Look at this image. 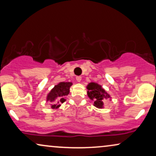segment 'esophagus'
<instances>
[{"instance_id":"1","label":"esophagus","mask_w":156,"mask_h":156,"mask_svg":"<svg viewBox=\"0 0 156 156\" xmlns=\"http://www.w3.org/2000/svg\"><path fill=\"white\" fill-rule=\"evenodd\" d=\"M76 81H77V82H80L81 81H82V76H76Z\"/></svg>"}]
</instances>
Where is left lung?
<instances>
[{"label":"left lung","mask_w":156,"mask_h":156,"mask_svg":"<svg viewBox=\"0 0 156 156\" xmlns=\"http://www.w3.org/2000/svg\"><path fill=\"white\" fill-rule=\"evenodd\" d=\"M87 96L91 101H94V106L97 108H103L104 100L111 99V96L102 88L101 85L95 82L89 83L87 86Z\"/></svg>","instance_id":"obj_1"}]
</instances>
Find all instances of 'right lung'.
I'll list each match as a JSON object with an SVG mask.
<instances>
[{
	"label": "right lung",
	"mask_w": 156,
	"mask_h": 156,
	"mask_svg": "<svg viewBox=\"0 0 156 156\" xmlns=\"http://www.w3.org/2000/svg\"><path fill=\"white\" fill-rule=\"evenodd\" d=\"M72 82H61L53 87L47 96V101H50L51 108L57 109L61 106V104L66 101L65 97L69 94L70 87Z\"/></svg>",
	"instance_id": "1"
}]
</instances>
